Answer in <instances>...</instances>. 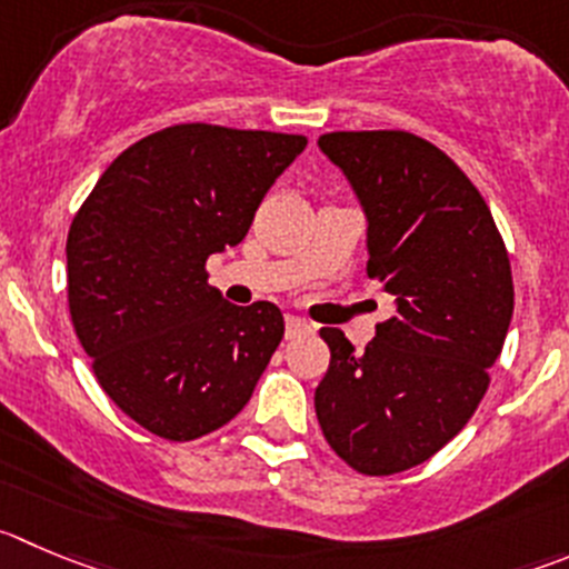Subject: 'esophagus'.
<instances>
[{"label":"esophagus","mask_w":569,"mask_h":569,"mask_svg":"<svg viewBox=\"0 0 569 569\" xmlns=\"http://www.w3.org/2000/svg\"><path fill=\"white\" fill-rule=\"evenodd\" d=\"M307 332H312V323L305 321V318L290 316L288 323H284V335H288V340L301 338V335H307Z\"/></svg>","instance_id":"esophagus-1"}]
</instances>
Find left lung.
Returning a JSON list of instances; mask_svg holds the SVG:
<instances>
[{
    "instance_id": "left-lung-1",
    "label": "left lung",
    "mask_w": 569,
    "mask_h": 569,
    "mask_svg": "<svg viewBox=\"0 0 569 569\" xmlns=\"http://www.w3.org/2000/svg\"><path fill=\"white\" fill-rule=\"evenodd\" d=\"M318 144L366 209V273L397 312L362 355L321 329L332 357L316 416L340 461L382 478L436 456L478 410L511 323V262L483 194L427 139L335 131Z\"/></svg>"
}]
</instances>
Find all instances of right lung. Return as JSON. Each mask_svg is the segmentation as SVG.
<instances>
[{"mask_svg": "<svg viewBox=\"0 0 569 569\" xmlns=\"http://www.w3.org/2000/svg\"><path fill=\"white\" fill-rule=\"evenodd\" d=\"M307 137L187 122L111 161L67 237L74 335L97 382L139 427L194 441L248 405L284 335L270 301L234 307L207 259L248 234Z\"/></svg>", "mask_w": 569, "mask_h": 569, "instance_id": "add662e5", "label": "right lung"}]
</instances>
